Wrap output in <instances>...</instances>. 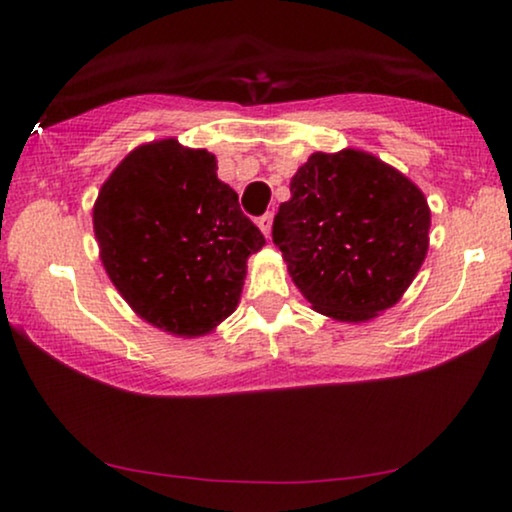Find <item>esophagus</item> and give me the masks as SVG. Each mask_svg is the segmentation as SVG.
Masks as SVG:
<instances>
[{"label":"esophagus","mask_w":512,"mask_h":512,"mask_svg":"<svg viewBox=\"0 0 512 512\" xmlns=\"http://www.w3.org/2000/svg\"><path fill=\"white\" fill-rule=\"evenodd\" d=\"M256 223H258V228H261V233L265 237H270V233H272V214H263Z\"/></svg>","instance_id":"1"}]
</instances>
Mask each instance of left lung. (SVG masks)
Returning <instances> with one entry per match:
<instances>
[{
    "mask_svg": "<svg viewBox=\"0 0 512 512\" xmlns=\"http://www.w3.org/2000/svg\"><path fill=\"white\" fill-rule=\"evenodd\" d=\"M422 188L361 149L312 153L291 177L272 242L312 310L363 324L394 307L429 251Z\"/></svg>",
    "mask_w": 512,
    "mask_h": 512,
    "instance_id": "obj_1",
    "label": "left lung"
}]
</instances>
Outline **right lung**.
I'll list each match as a JSON object with an SVG mask.
<instances>
[{"label":"right lung","instance_id":"obj_1","mask_svg":"<svg viewBox=\"0 0 512 512\" xmlns=\"http://www.w3.org/2000/svg\"><path fill=\"white\" fill-rule=\"evenodd\" d=\"M100 261L146 324L177 338L212 333L235 312L247 258L265 237L216 177V156L167 137L139 144L93 205Z\"/></svg>","mask_w":512,"mask_h":512}]
</instances>
